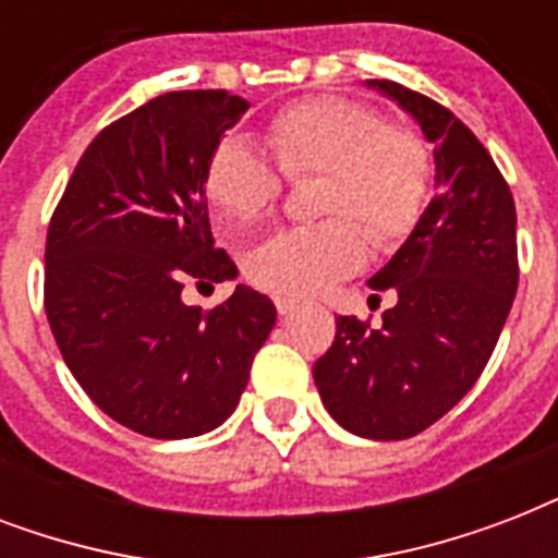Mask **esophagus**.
Wrapping results in <instances>:
<instances>
[{"instance_id": "obj_1", "label": "esophagus", "mask_w": 558, "mask_h": 558, "mask_svg": "<svg viewBox=\"0 0 558 558\" xmlns=\"http://www.w3.org/2000/svg\"><path fill=\"white\" fill-rule=\"evenodd\" d=\"M275 306H278L280 315H289L298 304H295V301H289V298H275Z\"/></svg>"}]
</instances>
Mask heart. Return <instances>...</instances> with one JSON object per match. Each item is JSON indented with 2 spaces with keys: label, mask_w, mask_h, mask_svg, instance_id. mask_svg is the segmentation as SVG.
Listing matches in <instances>:
<instances>
[{
  "label": "heart",
  "mask_w": 558,
  "mask_h": 558,
  "mask_svg": "<svg viewBox=\"0 0 558 558\" xmlns=\"http://www.w3.org/2000/svg\"><path fill=\"white\" fill-rule=\"evenodd\" d=\"M266 147L275 165L243 138L219 142L205 161L202 191L222 228L234 234L275 208L283 191L280 177H322L313 208L324 219L283 228L245 254L248 283L275 298L318 295L362 269L371 248L365 230L379 248L402 245L432 202L428 142L411 126L388 124L365 100H292L269 118Z\"/></svg>",
  "instance_id": "heart-1"
}]
</instances>
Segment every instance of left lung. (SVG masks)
Returning a JSON list of instances; mask_svg holds the SVG:
<instances>
[{"instance_id":"obj_1","label":"left lung","mask_w":558,"mask_h":558,"mask_svg":"<svg viewBox=\"0 0 558 558\" xmlns=\"http://www.w3.org/2000/svg\"><path fill=\"white\" fill-rule=\"evenodd\" d=\"M437 144V196L423 222L367 287L397 298L379 327L336 318L313 365L324 408L348 432L405 440L466 397L493 356L519 289L515 202L477 135L437 100L371 81Z\"/></svg>"}]
</instances>
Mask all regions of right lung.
<instances>
[{
    "mask_svg": "<svg viewBox=\"0 0 558 558\" xmlns=\"http://www.w3.org/2000/svg\"><path fill=\"white\" fill-rule=\"evenodd\" d=\"M248 104L226 89L168 92L104 126L46 236V315L72 376L116 423L182 440L217 428L245 390L278 310L248 287L214 310L187 283L236 275L214 248L202 173Z\"/></svg>",
    "mask_w": 558,
    "mask_h": 558,
    "instance_id": "1",
    "label": "right lung"
}]
</instances>
